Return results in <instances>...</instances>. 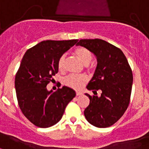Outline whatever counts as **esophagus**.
I'll return each instance as SVG.
<instances>
[{
  "mask_svg": "<svg viewBox=\"0 0 149 149\" xmlns=\"http://www.w3.org/2000/svg\"><path fill=\"white\" fill-rule=\"evenodd\" d=\"M82 95V93H80V92H76V95H77V96H78V95Z\"/></svg>",
  "mask_w": 149,
  "mask_h": 149,
  "instance_id": "esophagus-1",
  "label": "esophagus"
}]
</instances>
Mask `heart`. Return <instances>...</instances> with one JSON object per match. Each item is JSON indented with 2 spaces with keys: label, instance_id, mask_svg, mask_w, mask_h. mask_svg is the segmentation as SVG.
I'll return each instance as SVG.
<instances>
[{
  "label": "heart",
  "instance_id": "b5f03b06",
  "mask_svg": "<svg viewBox=\"0 0 149 149\" xmlns=\"http://www.w3.org/2000/svg\"><path fill=\"white\" fill-rule=\"evenodd\" d=\"M74 54L85 65H88L89 64L93 58V55H92L90 50L83 47L76 48L74 50ZM65 59H66L65 55H62L59 59L57 66H58V69L60 71H63L64 69ZM86 81H87V78L85 75H74V74H71V75L68 76L64 80V82L68 86L74 88V89L81 88L86 83Z\"/></svg>",
  "mask_w": 149,
  "mask_h": 149
}]
</instances>
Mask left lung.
Segmentation results:
<instances>
[{"label":"left lung","instance_id":"obj_1","mask_svg":"<svg viewBox=\"0 0 149 149\" xmlns=\"http://www.w3.org/2000/svg\"><path fill=\"white\" fill-rule=\"evenodd\" d=\"M77 46L89 49L96 57L97 65L93 78L86 86L95 95H85L90 103L84 114L92 125L97 127L112 126L128 107L133 84V74L121 49L100 39L81 40ZM101 91L100 97L97 91Z\"/></svg>","mask_w":149,"mask_h":149}]
</instances>
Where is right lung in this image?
<instances>
[{
  "label": "right lung",
  "mask_w": 149,
  "mask_h": 149,
  "mask_svg": "<svg viewBox=\"0 0 149 149\" xmlns=\"http://www.w3.org/2000/svg\"><path fill=\"white\" fill-rule=\"evenodd\" d=\"M78 40H46L28 49L15 75L16 95L22 113L34 125L46 128L58 123L75 91L63 86L48 91L47 84L58 72V61Z\"/></svg>",
  "instance_id": "add662e5"
}]
</instances>
